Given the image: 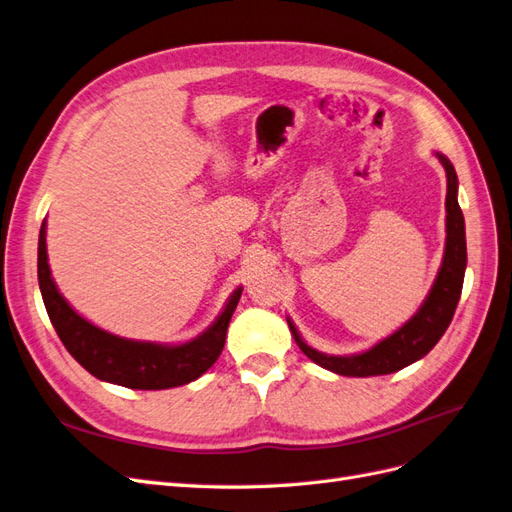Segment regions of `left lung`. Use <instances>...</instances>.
I'll list each match as a JSON object with an SVG mask.
<instances>
[{
  "instance_id": "left-lung-1",
  "label": "left lung",
  "mask_w": 512,
  "mask_h": 512,
  "mask_svg": "<svg viewBox=\"0 0 512 512\" xmlns=\"http://www.w3.org/2000/svg\"><path fill=\"white\" fill-rule=\"evenodd\" d=\"M440 163L446 169V251L442 268L437 272V279L429 291L425 304L420 311L401 326L397 332L390 334L388 339L379 341L369 352H362L356 356H328L321 354L317 349L309 347L298 334L296 326L289 324L291 334L298 343V347L309 356L319 367H324L332 373L349 375V377H369V375H388L399 371L407 364L427 356L435 343L442 339V334L450 326L452 315L461 298L463 289V276L467 264V248H465V223L463 212L457 201V173L450 160L442 154H437Z\"/></svg>"
}]
</instances>
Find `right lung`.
Here are the masks:
<instances>
[{
  "label": "right lung",
  "mask_w": 512,
  "mask_h": 512,
  "mask_svg": "<svg viewBox=\"0 0 512 512\" xmlns=\"http://www.w3.org/2000/svg\"><path fill=\"white\" fill-rule=\"evenodd\" d=\"M47 223L38 238V283L51 324L85 371L105 382L135 390H165L184 386L206 373L221 356L229 319L236 311L242 289L229 298L225 311L201 337L182 345H158L115 337L83 319L57 291L47 261Z\"/></svg>",
  "instance_id": "1"
}]
</instances>
